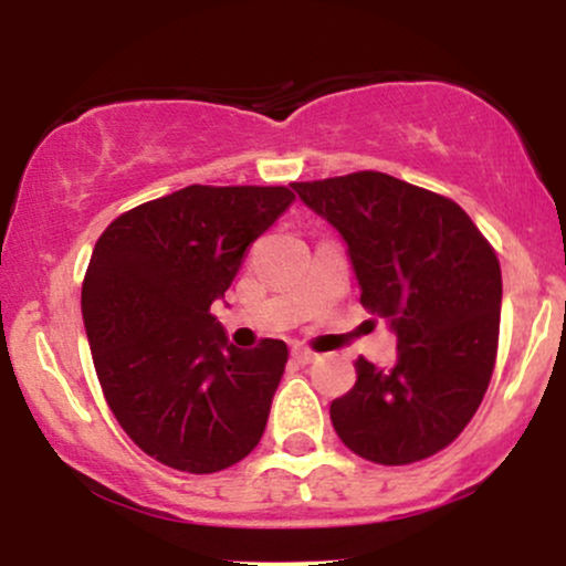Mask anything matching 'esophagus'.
I'll use <instances>...</instances> for the list:
<instances>
[{
    "mask_svg": "<svg viewBox=\"0 0 566 566\" xmlns=\"http://www.w3.org/2000/svg\"><path fill=\"white\" fill-rule=\"evenodd\" d=\"M292 359H295L297 365H311V361H316V354H314V350L303 348V346H295V348H292Z\"/></svg>",
    "mask_w": 566,
    "mask_h": 566,
    "instance_id": "esophagus-1",
    "label": "esophagus"
}]
</instances>
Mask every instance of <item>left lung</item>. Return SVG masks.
<instances>
[{"label":"left lung","mask_w":566,"mask_h":566,"mask_svg":"<svg viewBox=\"0 0 566 566\" xmlns=\"http://www.w3.org/2000/svg\"><path fill=\"white\" fill-rule=\"evenodd\" d=\"M348 247L361 305L396 335V365L356 361L329 405L343 444L380 465L444 450L495 369L503 279L495 250L452 199L386 172L292 184Z\"/></svg>","instance_id":"left-lung-1"}]
</instances>
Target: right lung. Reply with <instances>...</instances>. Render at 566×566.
<instances>
[{
    "label": "right lung",
    "instance_id": "add662e5",
    "mask_svg": "<svg viewBox=\"0 0 566 566\" xmlns=\"http://www.w3.org/2000/svg\"><path fill=\"white\" fill-rule=\"evenodd\" d=\"M292 201L284 186H186L97 239L82 284L97 380L127 437L170 469L223 471L263 437L290 350L237 348L210 305Z\"/></svg>",
    "mask_w": 566,
    "mask_h": 566
}]
</instances>
